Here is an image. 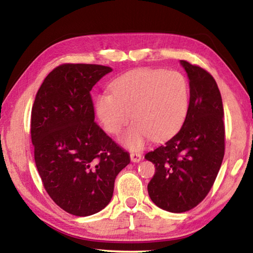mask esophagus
Returning a JSON list of instances; mask_svg holds the SVG:
<instances>
[{
  "label": "esophagus",
  "mask_w": 253,
  "mask_h": 253,
  "mask_svg": "<svg viewBox=\"0 0 253 253\" xmlns=\"http://www.w3.org/2000/svg\"><path fill=\"white\" fill-rule=\"evenodd\" d=\"M142 158H143V156H142V154H140V153H137V152L130 153V160H131V162L138 163L140 160H142Z\"/></svg>",
  "instance_id": "esophagus-1"
}]
</instances>
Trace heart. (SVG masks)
<instances>
[{
    "label": "heart",
    "mask_w": 253,
    "mask_h": 253,
    "mask_svg": "<svg viewBox=\"0 0 253 253\" xmlns=\"http://www.w3.org/2000/svg\"><path fill=\"white\" fill-rule=\"evenodd\" d=\"M113 93L98 96L96 110L105 129L113 135L136 121L122 136L131 149L144 146L149 137L163 139L182 126L190 106V88L177 71L137 69L111 84Z\"/></svg>",
    "instance_id": "1"
}]
</instances>
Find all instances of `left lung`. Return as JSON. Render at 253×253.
Instances as JSON below:
<instances>
[{
    "instance_id": "obj_1",
    "label": "left lung",
    "mask_w": 253,
    "mask_h": 253,
    "mask_svg": "<svg viewBox=\"0 0 253 253\" xmlns=\"http://www.w3.org/2000/svg\"><path fill=\"white\" fill-rule=\"evenodd\" d=\"M190 80V106L172 138L147 153L155 165L149 198L158 208L186 212L211 190L224 156L223 104L217 84L207 70L181 60Z\"/></svg>"
}]
</instances>
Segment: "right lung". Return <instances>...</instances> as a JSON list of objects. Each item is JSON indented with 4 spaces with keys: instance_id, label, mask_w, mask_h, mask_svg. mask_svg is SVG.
Instances as JSON below:
<instances>
[{
    "instance_id": "add662e5",
    "label": "right lung",
    "mask_w": 253,
    "mask_h": 253,
    "mask_svg": "<svg viewBox=\"0 0 253 253\" xmlns=\"http://www.w3.org/2000/svg\"><path fill=\"white\" fill-rule=\"evenodd\" d=\"M110 67L65 63L45 77L31 111L34 161L42 184L66 212L88 216L113 198L129 154L95 122L90 91Z\"/></svg>"
}]
</instances>
